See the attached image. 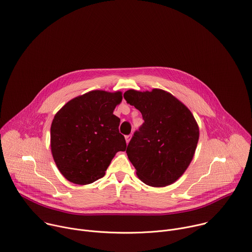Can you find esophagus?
Instances as JSON below:
<instances>
[{"instance_id": "34e87169", "label": "esophagus", "mask_w": 252, "mask_h": 252, "mask_svg": "<svg viewBox=\"0 0 252 252\" xmlns=\"http://www.w3.org/2000/svg\"><path fill=\"white\" fill-rule=\"evenodd\" d=\"M130 138H131V134H128V135H126V143H128V142H129V140H130Z\"/></svg>"}]
</instances>
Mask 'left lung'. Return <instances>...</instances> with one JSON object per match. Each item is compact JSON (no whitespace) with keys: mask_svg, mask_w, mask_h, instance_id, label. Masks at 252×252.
<instances>
[{"mask_svg":"<svg viewBox=\"0 0 252 252\" xmlns=\"http://www.w3.org/2000/svg\"><path fill=\"white\" fill-rule=\"evenodd\" d=\"M124 97L145 121L126 149L137 177L154 188L172 185L185 173L196 150L199 128L193 115L181 100L160 89L128 90Z\"/></svg>","mask_w":252,"mask_h":252,"instance_id":"1","label":"left lung"}]
</instances>
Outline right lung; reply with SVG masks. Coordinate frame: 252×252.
<instances>
[{"label":"right lung","mask_w":252,"mask_h":252,"mask_svg":"<svg viewBox=\"0 0 252 252\" xmlns=\"http://www.w3.org/2000/svg\"><path fill=\"white\" fill-rule=\"evenodd\" d=\"M122 92L92 91L67 101L51 126V151L60 172L68 182L90 185L105 174L126 143L114 115Z\"/></svg>","instance_id":"right-lung-1"}]
</instances>
